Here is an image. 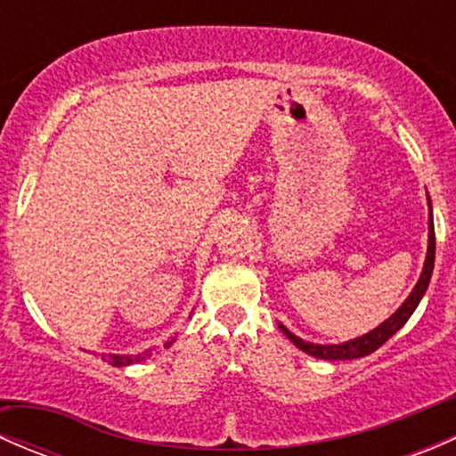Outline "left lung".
I'll return each instance as SVG.
<instances>
[{"label":"left lung","mask_w":456,"mask_h":456,"mask_svg":"<svg viewBox=\"0 0 456 456\" xmlns=\"http://www.w3.org/2000/svg\"><path fill=\"white\" fill-rule=\"evenodd\" d=\"M428 209H430V216H428V251H426V262H424V269H421L419 280H417L415 289L411 291V296L403 300V305L395 311L393 315L388 317L386 322H381L377 329L369 330V333L360 335L355 339H348V342L342 344H314V342H306V339L297 338L296 333L287 329L284 324H278L280 330L296 344L300 351L309 353V355L317 357V360H357V357H366L370 353H375L381 344L388 342L399 329L408 322V317L415 314V309L419 306L421 297H424L428 284H430L432 278V269H435V223H432V205H430V196H428Z\"/></svg>","instance_id":"left-lung-1"}]
</instances>
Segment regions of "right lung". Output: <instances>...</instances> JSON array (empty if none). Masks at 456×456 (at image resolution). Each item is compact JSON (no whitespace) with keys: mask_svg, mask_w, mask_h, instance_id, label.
Segmentation results:
<instances>
[{"mask_svg":"<svg viewBox=\"0 0 456 456\" xmlns=\"http://www.w3.org/2000/svg\"><path fill=\"white\" fill-rule=\"evenodd\" d=\"M174 339L176 338L169 339V342L165 344V348L172 346ZM145 357H150V351H142V353H139V355H114V353H110V355H103V362H108V364H112V366H130V364H136V362H142Z\"/></svg>","mask_w":456,"mask_h":456,"instance_id":"right-lung-1","label":"right lung"}]
</instances>
